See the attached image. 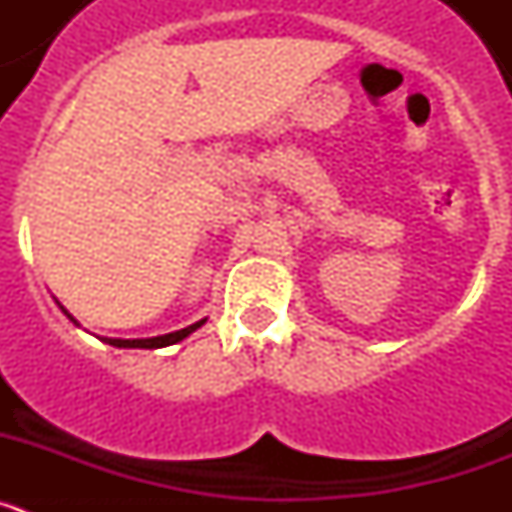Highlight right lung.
Returning a JSON list of instances; mask_svg holds the SVG:
<instances>
[{
  "instance_id": "obj_1",
  "label": "right lung",
  "mask_w": 512,
  "mask_h": 512,
  "mask_svg": "<svg viewBox=\"0 0 512 512\" xmlns=\"http://www.w3.org/2000/svg\"><path fill=\"white\" fill-rule=\"evenodd\" d=\"M63 310V305H61ZM66 315H69V310H63ZM71 320H74V315H69ZM76 323V320H74ZM200 325H205V320H200V323L189 325V328H182V330H174V333H166V336H156V338H135V341H122V338H104V341L110 343V346H117V348H164V346H171V343H179L182 338H187L189 333H194V330L200 328Z\"/></svg>"
}]
</instances>
